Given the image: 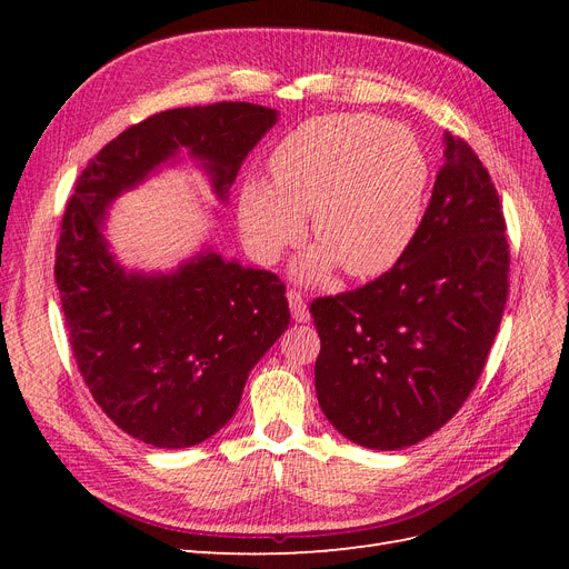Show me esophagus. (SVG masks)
Listing matches in <instances>:
<instances>
[{"label":"esophagus","mask_w":569,"mask_h":569,"mask_svg":"<svg viewBox=\"0 0 569 569\" xmlns=\"http://www.w3.org/2000/svg\"><path fill=\"white\" fill-rule=\"evenodd\" d=\"M287 299H289L291 318H295L297 322H308V318H311V313H308V306H306V299L301 297V291L289 289V291H287Z\"/></svg>","instance_id":"34e87169"}]
</instances>
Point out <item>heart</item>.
<instances>
[{
	"mask_svg": "<svg viewBox=\"0 0 569 569\" xmlns=\"http://www.w3.org/2000/svg\"><path fill=\"white\" fill-rule=\"evenodd\" d=\"M270 182L249 180L239 194V226L261 261L311 232L320 242L299 274L320 280L341 266L351 278H377L416 239L429 184L418 134L370 113L318 116L287 132L270 157Z\"/></svg>",
	"mask_w": 569,
	"mask_h": 569,
	"instance_id": "obj_1",
	"label": "heart"
}]
</instances>
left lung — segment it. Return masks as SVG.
I'll return each instance as SVG.
<instances>
[{
    "label": "left lung",
    "mask_w": 569,
    "mask_h": 569,
    "mask_svg": "<svg viewBox=\"0 0 569 569\" xmlns=\"http://www.w3.org/2000/svg\"><path fill=\"white\" fill-rule=\"evenodd\" d=\"M443 166L410 249L380 278L311 303L316 393L339 435L399 451L435 435L475 389L508 299L496 187L446 132Z\"/></svg>",
    "instance_id": "obj_1"
}]
</instances>
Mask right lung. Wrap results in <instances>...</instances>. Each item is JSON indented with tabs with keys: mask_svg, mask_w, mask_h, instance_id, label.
<instances>
[{
	"mask_svg": "<svg viewBox=\"0 0 569 569\" xmlns=\"http://www.w3.org/2000/svg\"><path fill=\"white\" fill-rule=\"evenodd\" d=\"M278 111L220 101L153 113L82 170L66 206L54 278L68 341L97 406L157 449H187L234 416L251 368L289 325L284 284L206 249L173 272L126 270L109 251L107 209L180 149L228 201L237 170Z\"/></svg>",
	"mask_w": 569,
	"mask_h": 569,
	"instance_id": "obj_1",
	"label": "right lung"
}]
</instances>
